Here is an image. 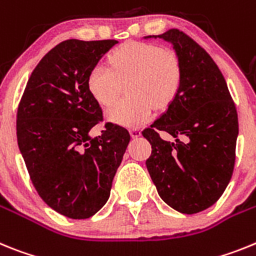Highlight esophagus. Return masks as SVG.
I'll return each mask as SVG.
<instances>
[{"instance_id":"34e87169","label":"esophagus","mask_w":256,"mask_h":256,"mask_svg":"<svg viewBox=\"0 0 256 256\" xmlns=\"http://www.w3.org/2000/svg\"><path fill=\"white\" fill-rule=\"evenodd\" d=\"M130 135L132 139H136V138H139L142 135V131L139 128H132V130H130Z\"/></svg>"}]
</instances>
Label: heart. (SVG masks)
Segmentation results:
<instances>
[{
	"instance_id": "1",
	"label": "heart",
	"mask_w": 256,
	"mask_h": 256,
	"mask_svg": "<svg viewBox=\"0 0 256 256\" xmlns=\"http://www.w3.org/2000/svg\"><path fill=\"white\" fill-rule=\"evenodd\" d=\"M110 66L96 64L88 76V88L98 103L110 106L122 84H128V100L106 110V120L126 128H136L150 118L153 106L166 108L183 86L184 70L174 51L143 42H128L110 54Z\"/></svg>"
}]
</instances>
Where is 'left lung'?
<instances>
[{
  "mask_svg": "<svg viewBox=\"0 0 256 256\" xmlns=\"http://www.w3.org/2000/svg\"><path fill=\"white\" fill-rule=\"evenodd\" d=\"M180 58L183 86L168 110L142 132L152 146L146 165L160 197L174 210L196 214L212 206L233 174L238 117L215 62L179 30L158 36ZM165 130L176 138L164 141Z\"/></svg>",
  "mask_w": 256,
  "mask_h": 256,
  "instance_id": "1",
  "label": "left lung"
}]
</instances>
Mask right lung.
Instances as JSON below:
<instances>
[{
	"label": "right lung",
	"instance_id": "right-lung-1",
	"mask_svg": "<svg viewBox=\"0 0 256 256\" xmlns=\"http://www.w3.org/2000/svg\"><path fill=\"white\" fill-rule=\"evenodd\" d=\"M116 40H66L51 48L26 82L16 116L18 146L40 197L70 219H88L108 201L130 142L126 128L106 124L88 76Z\"/></svg>",
	"mask_w": 256,
	"mask_h": 256
}]
</instances>
